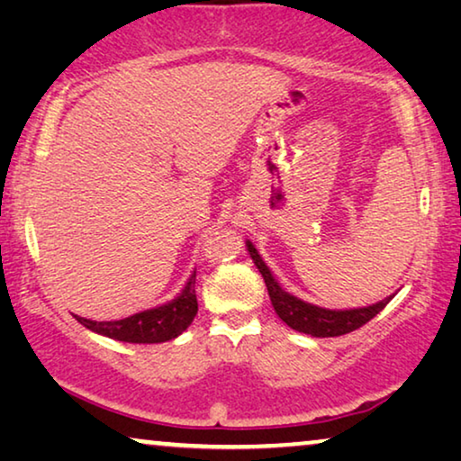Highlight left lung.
I'll list each match as a JSON object with an SVG mask.
<instances>
[{
	"label": "left lung",
	"instance_id": "1",
	"mask_svg": "<svg viewBox=\"0 0 461 461\" xmlns=\"http://www.w3.org/2000/svg\"><path fill=\"white\" fill-rule=\"evenodd\" d=\"M247 251H249L253 264L258 266V270L261 272V276H264L267 293H270V299L274 304V311L278 313L280 320L288 325V328L301 331V334H309L315 338H334V336L350 334V331L363 328L366 321H371L373 317L377 315L379 311H384L385 304L395 296L392 294L384 301L369 304V307H360V309L330 311V309L317 307V304L304 303L280 288L278 282L274 280L270 267L264 264V259L259 258L258 249L251 245V240H247Z\"/></svg>",
	"mask_w": 461,
	"mask_h": 461
}]
</instances>
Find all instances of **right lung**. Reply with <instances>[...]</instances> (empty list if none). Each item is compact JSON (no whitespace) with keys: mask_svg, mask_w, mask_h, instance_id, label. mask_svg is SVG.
I'll use <instances>...</instances> for the list:
<instances>
[{"mask_svg":"<svg viewBox=\"0 0 461 461\" xmlns=\"http://www.w3.org/2000/svg\"><path fill=\"white\" fill-rule=\"evenodd\" d=\"M197 313V296H195V272L191 274L185 288L176 299L160 304L157 309H148L131 317L119 321H92L77 317L84 328H88L96 334L107 336L119 342L131 344H158L181 336L185 331Z\"/></svg>","mask_w":461,"mask_h":461,"instance_id":"1","label":"right lung"}]
</instances>
